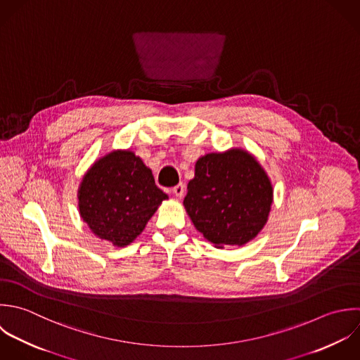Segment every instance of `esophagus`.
I'll return each mask as SVG.
<instances>
[{"instance_id":"obj_1","label":"esophagus","mask_w":360,"mask_h":360,"mask_svg":"<svg viewBox=\"0 0 360 360\" xmlns=\"http://www.w3.org/2000/svg\"><path fill=\"white\" fill-rule=\"evenodd\" d=\"M172 192H174V195L176 196V198H182L184 196V193H185V185L184 184H178L176 186H174L172 188Z\"/></svg>"}]
</instances>
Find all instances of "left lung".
<instances>
[{"label": "left lung", "instance_id": "obj_1", "mask_svg": "<svg viewBox=\"0 0 360 360\" xmlns=\"http://www.w3.org/2000/svg\"><path fill=\"white\" fill-rule=\"evenodd\" d=\"M272 202L271 179L255 157L231 148L196 161L184 206L196 230L223 248L255 238L268 221Z\"/></svg>", "mask_w": 360, "mask_h": 360}]
</instances>
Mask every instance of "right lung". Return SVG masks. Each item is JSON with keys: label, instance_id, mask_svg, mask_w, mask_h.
Returning a JSON list of instances; mask_svg holds the SVG:
<instances>
[{"label": "right lung", "instance_id": "obj_1", "mask_svg": "<svg viewBox=\"0 0 360 360\" xmlns=\"http://www.w3.org/2000/svg\"><path fill=\"white\" fill-rule=\"evenodd\" d=\"M165 199L151 169L129 150L95 161L78 188L82 220L96 237L115 247L133 243Z\"/></svg>", "mask_w": 360, "mask_h": 360}]
</instances>
